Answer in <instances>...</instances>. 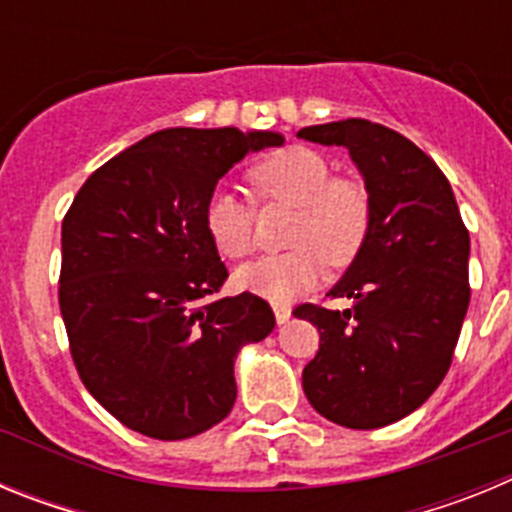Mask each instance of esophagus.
Wrapping results in <instances>:
<instances>
[{
  "mask_svg": "<svg viewBox=\"0 0 512 512\" xmlns=\"http://www.w3.org/2000/svg\"><path fill=\"white\" fill-rule=\"evenodd\" d=\"M274 318H277L279 325L289 323V318H292V310H289L287 305H274Z\"/></svg>",
  "mask_w": 512,
  "mask_h": 512,
  "instance_id": "obj_1",
  "label": "esophagus"
}]
</instances>
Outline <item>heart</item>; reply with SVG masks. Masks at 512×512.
Instances as JSON below:
<instances>
[{
	"mask_svg": "<svg viewBox=\"0 0 512 512\" xmlns=\"http://www.w3.org/2000/svg\"><path fill=\"white\" fill-rule=\"evenodd\" d=\"M259 202L297 207L287 253H274L238 269L235 282L271 302H287L310 289L330 266L356 259L369 233L372 207L364 189L333 179V169L318 151L302 146L269 153L248 171ZM205 228L215 248L228 259H243L256 248L253 207L230 189H215L205 205Z\"/></svg>",
	"mask_w": 512,
	"mask_h": 512,
	"instance_id": "1",
	"label": "heart"
}]
</instances>
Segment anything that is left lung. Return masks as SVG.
<instances>
[{"label": "left lung", "instance_id": "8db88e82", "mask_svg": "<svg viewBox=\"0 0 512 512\" xmlns=\"http://www.w3.org/2000/svg\"><path fill=\"white\" fill-rule=\"evenodd\" d=\"M297 138L343 146L364 176L369 233L328 297L348 310L300 305L320 333L302 390L323 418L372 431L418 410L449 372L469 307V230L449 179L413 140L348 117Z\"/></svg>", "mask_w": 512, "mask_h": 512}]
</instances>
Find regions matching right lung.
Returning a JSON list of instances; mask_svg holds the SVG:
<instances>
[{
  "instance_id": "right-lung-1",
  "label": "right lung",
  "mask_w": 512,
  "mask_h": 512,
  "mask_svg": "<svg viewBox=\"0 0 512 512\" xmlns=\"http://www.w3.org/2000/svg\"><path fill=\"white\" fill-rule=\"evenodd\" d=\"M269 130L171 128L99 166L61 225L58 305L81 382L130 431L179 441L233 410V361L277 320L228 279L205 228L220 176Z\"/></svg>"
}]
</instances>
